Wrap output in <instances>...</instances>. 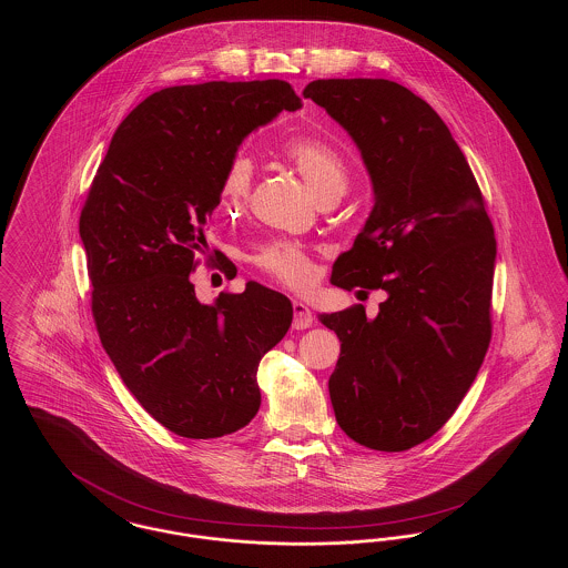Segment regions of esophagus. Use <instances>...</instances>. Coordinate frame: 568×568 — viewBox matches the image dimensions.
Here are the masks:
<instances>
[{
	"label": "esophagus",
	"instance_id": "34e87169",
	"mask_svg": "<svg viewBox=\"0 0 568 568\" xmlns=\"http://www.w3.org/2000/svg\"><path fill=\"white\" fill-rule=\"evenodd\" d=\"M313 322H315V317H313L311 308L302 300H294V327L306 329L313 325Z\"/></svg>",
	"mask_w": 568,
	"mask_h": 568
}]
</instances>
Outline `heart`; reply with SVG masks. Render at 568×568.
Listing matches in <instances>:
<instances>
[{
	"label": "heart",
	"instance_id": "1",
	"mask_svg": "<svg viewBox=\"0 0 568 568\" xmlns=\"http://www.w3.org/2000/svg\"><path fill=\"white\" fill-rule=\"evenodd\" d=\"M285 155L296 165L297 172L306 179V183L322 200L329 195H343L347 190V183H349L347 163L336 149H332L322 140L296 138L285 144ZM253 179H255V163L248 155L239 153L227 162L219 183V200L225 213H239L243 209L251 195ZM253 262L276 281L292 287L306 285L313 276V266L304 248L287 241H274L262 246L255 253Z\"/></svg>",
	"mask_w": 568,
	"mask_h": 568
}]
</instances>
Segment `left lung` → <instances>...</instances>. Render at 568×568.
<instances>
[{
  "label": "left lung",
  "mask_w": 568,
  "mask_h": 568,
  "mask_svg": "<svg viewBox=\"0 0 568 568\" xmlns=\"http://www.w3.org/2000/svg\"><path fill=\"white\" fill-rule=\"evenodd\" d=\"M304 98L352 135L375 193L329 283L387 294L375 320L364 306L320 315L341 341L329 400L355 443L405 452L445 426L484 364L494 227L458 142L413 91L327 79Z\"/></svg>",
  "instance_id": "1"
}]
</instances>
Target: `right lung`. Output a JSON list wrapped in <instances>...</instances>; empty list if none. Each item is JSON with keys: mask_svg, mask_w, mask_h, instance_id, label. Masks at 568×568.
<instances>
[{"mask_svg": "<svg viewBox=\"0 0 568 568\" xmlns=\"http://www.w3.org/2000/svg\"><path fill=\"white\" fill-rule=\"evenodd\" d=\"M302 109L285 81L168 87L116 128L81 213L91 311L116 373L163 428L216 438L262 405L260 359L287 334L290 297L260 283L213 304L190 272L244 138Z\"/></svg>", "mask_w": 568, "mask_h": 568, "instance_id": "right-lung-1", "label": "right lung"}]
</instances>
